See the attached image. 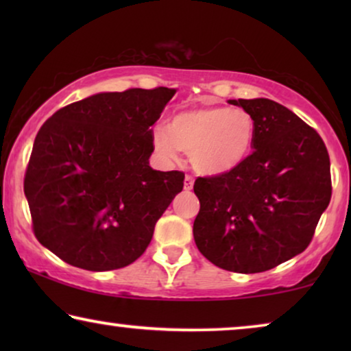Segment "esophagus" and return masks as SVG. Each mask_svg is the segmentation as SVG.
Instances as JSON below:
<instances>
[{
  "instance_id": "1",
  "label": "esophagus",
  "mask_w": 351,
  "mask_h": 351,
  "mask_svg": "<svg viewBox=\"0 0 351 351\" xmlns=\"http://www.w3.org/2000/svg\"><path fill=\"white\" fill-rule=\"evenodd\" d=\"M184 189H185V190H191V189H193V177H191V176H185Z\"/></svg>"
}]
</instances>
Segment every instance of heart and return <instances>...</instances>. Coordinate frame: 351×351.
Segmentation results:
<instances>
[{"mask_svg":"<svg viewBox=\"0 0 351 351\" xmlns=\"http://www.w3.org/2000/svg\"><path fill=\"white\" fill-rule=\"evenodd\" d=\"M256 121L246 110L198 107L176 113L167 128L153 132V148L165 161H176L180 150L204 176H222L237 169L251 153Z\"/></svg>","mask_w":351,"mask_h":351,"instance_id":"1","label":"heart"}]
</instances>
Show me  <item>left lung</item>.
I'll return each mask as SVG.
<instances>
[{
	"label": "left lung",
	"mask_w": 351,
	"mask_h": 351,
	"mask_svg": "<svg viewBox=\"0 0 351 351\" xmlns=\"http://www.w3.org/2000/svg\"><path fill=\"white\" fill-rule=\"evenodd\" d=\"M256 121L254 152L237 169L199 177L193 237L223 270L258 273L304 252L330 201V162L319 134L270 99H238Z\"/></svg>",
	"instance_id": "8db88e82"
}]
</instances>
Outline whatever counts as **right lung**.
<instances>
[{
  "label": "right lung",
  "mask_w": 351,
  "mask_h": 351,
  "mask_svg": "<svg viewBox=\"0 0 351 351\" xmlns=\"http://www.w3.org/2000/svg\"><path fill=\"white\" fill-rule=\"evenodd\" d=\"M176 89L99 93L56 112L36 134L23 190L33 232L70 265L123 268L152 241L184 172L150 167L152 126Z\"/></svg>",
  "instance_id": "add662e5"
}]
</instances>
